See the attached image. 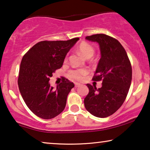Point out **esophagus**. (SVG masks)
Segmentation results:
<instances>
[{"label": "esophagus", "instance_id": "esophagus-1", "mask_svg": "<svg viewBox=\"0 0 150 150\" xmlns=\"http://www.w3.org/2000/svg\"><path fill=\"white\" fill-rule=\"evenodd\" d=\"M80 85H80L79 83H75V87H79Z\"/></svg>", "mask_w": 150, "mask_h": 150}]
</instances>
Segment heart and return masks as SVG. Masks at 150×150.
<instances>
[{
  "label": "heart",
  "instance_id": "heart-1",
  "mask_svg": "<svg viewBox=\"0 0 150 150\" xmlns=\"http://www.w3.org/2000/svg\"><path fill=\"white\" fill-rule=\"evenodd\" d=\"M78 50L87 59H89L93 56L94 54L93 47L88 44L87 42H82L78 46ZM88 73V71L86 69H76L71 70L68 73V77L71 79L76 80V81H81L83 79V76Z\"/></svg>",
  "mask_w": 150,
  "mask_h": 150
}]
</instances>
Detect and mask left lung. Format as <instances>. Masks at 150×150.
Segmentation results:
<instances>
[{
    "label": "left lung",
    "instance_id": "obj_1",
    "mask_svg": "<svg viewBox=\"0 0 150 150\" xmlns=\"http://www.w3.org/2000/svg\"><path fill=\"white\" fill-rule=\"evenodd\" d=\"M100 46V58L93 81H102V87L87 84L89 93L84 100L87 111L97 117L115 112L126 100L132 81V67L127 53L116 39L105 34L86 37Z\"/></svg>",
    "mask_w": 150,
    "mask_h": 150
}]
</instances>
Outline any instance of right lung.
Segmentation results:
<instances>
[{
    "label": "right lung",
    "mask_w": 150,
    "mask_h": 150,
    "mask_svg": "<svg viewBox=\"0 0 150 150\" xmlns=\"http://www.w3.org/2000/svg\"><path fill=\"white\" fill-rule=\"evenodd\" d=\"M79 38L43 41L24 55L18 76L20 92L26 106L39 117L50 120L64 110L67 97L74 87L64 79L56 89L49 83L55 70L62 67L67 52Z\"/></svg>",
    "instance_id": "add662e5"
}]
</instances>
